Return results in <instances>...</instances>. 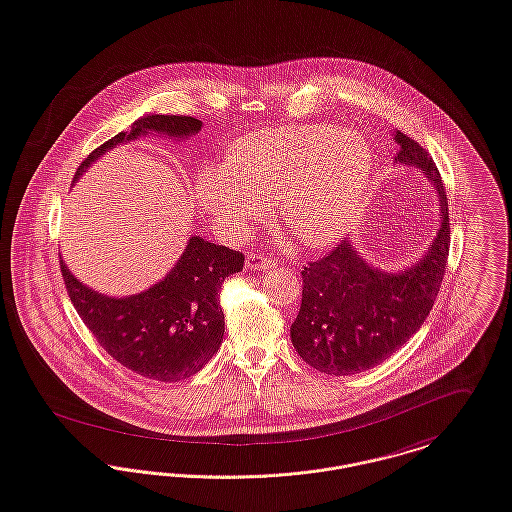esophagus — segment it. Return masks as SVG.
Wrapping results in <instances>:
<instances>
[{"mask_svg":"<svg viewBox=\"0 0 512 512\" xmlns=\"http://www.w3.org/2000/svg\"><path fill=\"white\" fill-rule=\"evenodd\" d=\"M276 260L266 254H248L246 256V268L248 270H272L276 268Z\"/></svg>","mask_w":512,"mask_h":512,"instance_id":"1","label":"esophagus"}]
</instances>
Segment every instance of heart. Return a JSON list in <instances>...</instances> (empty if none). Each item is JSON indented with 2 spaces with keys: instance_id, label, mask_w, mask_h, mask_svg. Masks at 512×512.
<instances>
[{
  "instance_id": "heart-1",
  "label": "heart",
  "mask_w": 512,
  "mask_h": 512,
  "mask_svg": "<svg viewBox=\"0 0 512 512\" xmlns=\"http://www.w3.org/2000/svg\"><path fill=\"white\" fill-rule=\"evenodd\" d=\"M373 150L360 133L332 125H287L236 140L223 166L197 178L201 207L244 234L274 201L276 219L307 248L336 242L358 217Z\"/></svg>"
}]
</instances>
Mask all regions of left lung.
<instances>
[{
	"mask_svg": "<svg viewBox=\"0 0 512 512\" xmlns=\"http://www.w3.org/2000/svg\"><path fill=\"white\" fill-rule=\"evenodd\" d=\"M395 160L415 166L436 189L440 227L424 258L407 272H379L366 264L350 240L303 266V297L291 342L311 368L328 375L370 370L397 352L428 317L450 252V213L442 176L417 140L393 133Z\"/></svg>",
	"mask_w": 512,
	"mask_h": 512,
	"instance_id": "left-lung-1",
	"label": "left lung"
}]
</instances>
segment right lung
Here are the masks:
<instances>
[{
  "mask_svg": "<svg viewBox=\"0 0 512 512\" xmlns=\"http://www.w3.org/2000/svg\"><path fill=\"white\" fill-rule=\"evenodd\" d=\"M148 129L182 139L197 133L201 121L187 115L142 117L131 133H119L92 150L74 180L105 150L137 139ZM242 266V252L191 236L184 256L166 278L139 295L111 299L82 285L60 260L70 301L97 344L127 370L156 381L186 379L219 350L225 334L219 291Z\"/></svg>",
  "mask_w": 512,
  "mask_h": 512,
  "instance_id": "obj_1",
  "label": "right lung"
}]
</instances>
